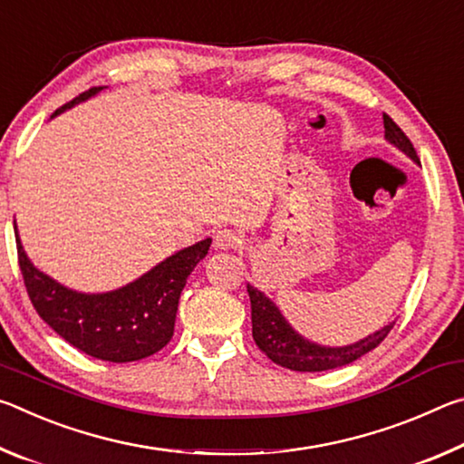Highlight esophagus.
Returning <instances> with one entry per match:
<instances>
[{"mask_svg":"<svg viewBox=\"0 0 464 464\" xmlns=\"http://www.w3.org/2000/svg\"><path fill=\"white\" fill-rule=\"evenodd\" d=\"M241 246H243V235L229 231V229L217 231V235H215V247L217 249H237Z\"/></svg>","mask_w":464,"mask_h":464,"instance_id":"34e87169","label":"esophagus"}]
</instances>
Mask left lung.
I'll use <instances>...</instances> for the list:
<instances>
[{
	"mask_svg": "<svg viewBox=\"0 0 464 464\" xmlns=\"http://www.w3.org/2000/svg\"><path fill=\"white\" fill-rule=\"evenodd\" d=\"M382 124L387 140H391L392 145L410 155L413 161L420 163V157L415 153L410 137L397 127V122L392 121L389 114H382ZM247 295L251 301V334H254L256 345L272 360V362L296 372L332 371V368H340L354 362L360 356H364L371 350H374L376 345L389 335L392 325H384L381 332L368 335L356 343L343 345V348H325V345L313 343L298 335L295 329L286 324V319L280 315L276 304H274L264 293H260V290L247 285Z\"/></svg>",
	"mask_w": 464,
	"mask_h": 464,
	"instance_id": "left-lung-1",
	"label": "left lung"
}]
</instances>
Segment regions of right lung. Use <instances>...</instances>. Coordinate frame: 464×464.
<instances>
[{"instance_id": "right-lung-1", "label": "right lung", "mask_w": 464, "mask_h": 464, "mask_svg": "<svg viewBox=\"0 0 464 464\" xmlns=\"http://www.w3.org/2000/svg\"><path fill=\"white\" fill-rule=\"evenodd\" d=\"M100 90L90 88L54 110V114ZM15 247L30 303L46 325L88 356L108 362H135L160 352L171 340L179 295L194 266L208 254L210 239L178 251L145 276L104 295L75 293L38 272L22 249L18 231Z\"/></svg>"}]
</instances>
